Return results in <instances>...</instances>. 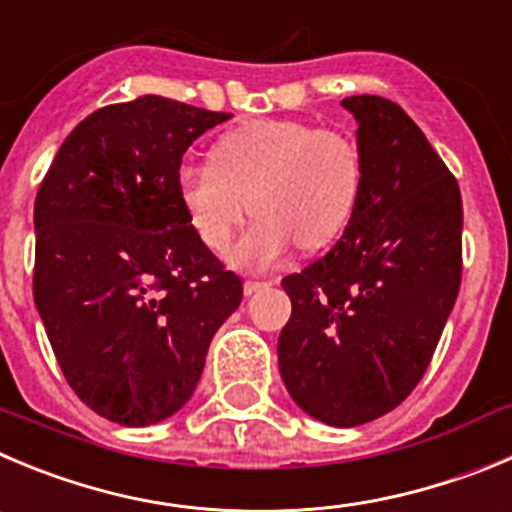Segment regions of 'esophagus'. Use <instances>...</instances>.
Masks as SVG:
<instances>
[{
  "label": "esophagus",
  "instance_id": "1",
  "mask_svg": "<svg viewBox=\"0 0 512 512\" xmlns=\"http://www.w3.org/2000/svg\"><path fill=\"white\" fill-rule=\"evenodd\" d=\"M265 288H270V283L265 280H245V295H255Z\"/></svg>",
  "mask_w": 512,
  "mask_h": 512
}]
</instances>
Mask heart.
I'll use <instances>...</instances> for the list:
<instances>
[{
	"label": "heart",
	"instance_id": "heart-1",
	"mask_svg": "<svg viewBox=\"0 0 512 512\" xmlns=\"http://www.w3.org/2000/svg\"><path fill=\"white\" fill-rule=\"evenodd\" d=\"M364 166L341 131L293 118H265L219 138L212 164H184L176 197L202 245L224 252L250 209L252 227L232 252L240 267L275 265L298 242H333L356 212Z\"/></svg>",
	"mask_w": 512,
	"mask_h": 512
}]
</instances>
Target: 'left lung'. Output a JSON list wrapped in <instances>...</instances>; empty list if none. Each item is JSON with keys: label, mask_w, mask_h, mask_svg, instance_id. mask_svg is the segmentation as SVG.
<instances>
[{"label": "left lung", "mask_w": 512, "mask_h": 512, "mask_svg": "<svg viewBox=\"0 0 512 512\" xmlns=\"http://www.w3.org/2000/svg\"><path fill=\"white\" fill-rule=\"evenodd\" d=\"M364 184L343 237L283 278L293 313L280 374L303 412L331 427L384 417L434 356L462 280L457 179L417 123L379 95H351Z\"/></svg>", "instance_id": "left-lung-1"}]
</instances>
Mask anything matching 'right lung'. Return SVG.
<instances>
[{
    "instance_id": "add662e5",
    "label": "right lung",
    "mask_w": 512,
    "mask_h": 512,
    "mask_svg": "<svg viewBox=\"0 0 512 512\" xmlns=\"http://www.w3.org/2000/svg\"><path fill=\"white\" fill-rule=\"evenodd\" d=\"M227 118L161 95L105 105L37 191L35 305L70 389L116 424L179 412L242 300L176 197L186 148Z\"/></svg>"
}]
</instances>
